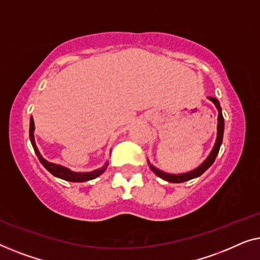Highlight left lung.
I'll return each instance as SVG.
<instances>
[{
	"label": "left lung",
	"mask_w": 260,
	"mask_h": 260,
	"mask_svg": "<svg viewBox=\"0 0 260 260\" xmlns=\"http://www.w3.org/2000/svg\"><path fill=\"white\" fill-rule=\"evenodd\" d=\"M208 99H210V100L215 105V107H217L218 113H219L218 114V134H217V140H215V145H214L213 149H212V152L210 153V155H208V158L205 160L202 165H200L198 168H196V170H193L192 172H188V173H185V174H178V175L177 174H167V173H165V172H161L160 170H158V168L152 166L151 164L148 162L149 168H151V170L154 172L158 177L164 179V180L179 184V182H184V181L191 180V179H193V178L200 177V175H202L204 172L214 162L215 158H217V155L219 153V148H220L221 142H222V135H224V118H222L220 104H219V101L217 100V99L215 98H208Z\"/></svg>",
	"instance_id": "1"
}]
</instances>
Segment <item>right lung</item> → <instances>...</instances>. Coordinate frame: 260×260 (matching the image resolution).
Instances as JSON below:
<instances>
[{
	"label": "right lung",
	"mask_w": 260,
	"mask_h": 260,
	"mask_svg": "<svg viewBox=\"0 0 260 260\" xmlns=\"http://www.w3.org/2000/svg\"><path fill=\"white\" fill-rule=\"evenodd\" d=\"M34 128H35V127H34V120H32V118H31L30 119V126H29V138H30L32 148H34V151L36 153V155H38L40 162H41L42 165L46 167V170L50 172V173H52L53 175H55V177L61 178V179H63V180H67V181L83 182V181H88V180H92V179L98 178L99 175L102 174L105 172L106 167H107L108 164H106V165L104 167H101L100 170H96L94 172H88V173H76V172H72L71 170H68V168H66V167L58 166V165H55V164H53V162L47 161V160L43 159L41 154H40L39 149L35 145Z\"/></svg>",
	"instance_id": "right-lung-1"
}]
</instances>
